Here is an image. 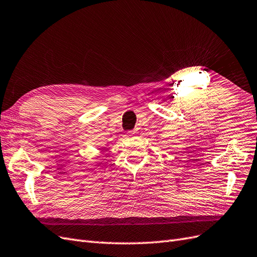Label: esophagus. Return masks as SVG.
Masks as SVG:
<instances>
[{
    "label": "esophagus",
    "mask_w": 257,
    "mask_h": 257,
    "mask_svg": "<svg viewBox=\"0 0 257 257\" xmlns=\"http://www.w3.org/2000/svg\"><path fill=\"white\" fill-rule=\"evenodd\" d=\"M130 136H133V135H135V134H137V130H133L132 132H130Z\"/></svg>",
    "instance_id": "1"
}]
</instances>
